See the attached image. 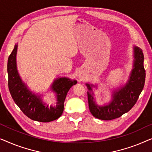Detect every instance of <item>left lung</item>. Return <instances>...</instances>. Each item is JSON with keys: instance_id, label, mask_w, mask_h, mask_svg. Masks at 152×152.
<instances>
[{"instance_id": "1", "label": "left lung", "mask_w": 152, "mask_h": 152, "mask_svg": "<svg viewBox=\"0 0 152 152\" xmlns=\"http://www.w3.org/2000/svg\"><path fill=\"white\" fill-rule=\"evenodd\" d=\"M134 50L133 68L125 84L113 89L111 100L103 105H99L95 101L93 88H97V84L86 83L88 88V107L95 118L102 120H111L127 113L134 107L142 92L145 81L144 55L140 48L136 45Z\"/></svg>"}]
</instances>
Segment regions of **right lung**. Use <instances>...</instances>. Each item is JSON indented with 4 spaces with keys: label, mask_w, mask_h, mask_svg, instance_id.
<instances>
[{
    "label": "right lung",
    "mask_w": 152,
    "mask_h": 152,
    "mask_svg": "<svg viewBox=\"0 0 152 152\" xmlns=\"http://www.w3.org/2000/svg\"><path fill=\"white\" fill-rule=\"evenodd\" d=\"M17 48L16 43L7 61L8 86L14 102L31 120L48 122L58 119L63 113L64 101L68 91L77 82L66 77L55 79L50 88L55 93L57 102L56 106L49 107L43 102V95L32 92L20 77L16 64Z\"/></svg>",
    "instance_id": "obj_1"
}]
</instances>
